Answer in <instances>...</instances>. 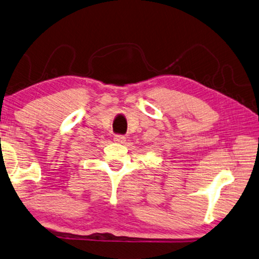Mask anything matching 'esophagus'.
Segmentation results:
<instances>
[{
  "instance_id": "34e87169",
  "label": "esophagus",
  "mask_w": 259,
  "mask_h": 259,
  "mask_svg": "<svg viewBox=\"0 0 259 259\" xmlns=\"http://www.w3.org/2000/svg\"><path fill=\"white\" fill-rule=\"evenodd\" d=\"M113 140H114V141H116L117 143H125V141H126V138L124 137V135H119V134H117V135H114Z\"/></svg>"
}]
</instances>
